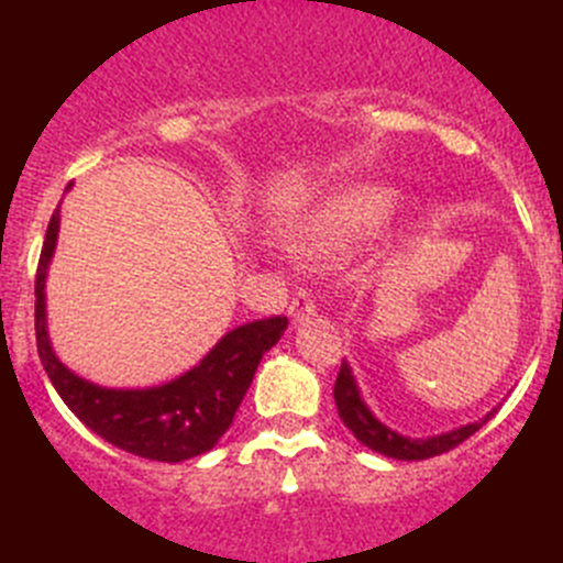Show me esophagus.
Listing matches in <instances>:
<instances>
[{"label": "esophagus", "instance_id": "34e87169", "mask_svg": "<svg viewBox=\"0 0 563 563\" xmlns=\"http://www.w3.org/2000/svg\"><path fill=\"white\" fill-rule=\"evenodd\" d=\"M316 313V299L310 297L308 291H299L297 299H294L291 305H288V316H291L294 323L299 321H308L310 316Z\"/></svg>", "mask_w": 563, "mask_h": 563}]
</instances>
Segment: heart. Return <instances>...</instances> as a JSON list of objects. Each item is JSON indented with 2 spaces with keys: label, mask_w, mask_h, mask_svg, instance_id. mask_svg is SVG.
<instances>
[{
  "label": "heart",
  "mask_w": 563,
  "mask_h": 563,
  "mask_svg": "<svg viewBox=\"0 0 563 563\" xmlns=\"http://www.w3.org/2000/svg\"><path fill=\"white\" fill-rule=\"evenodd\" d=\"M397 196L382 185H349L329 192L294 234V247L310 258H332L373 240L395 218Z\"/></svg>",
  "instance_id": "1"
}]
</instances>
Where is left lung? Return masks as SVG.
I'll use <instances>...</instances> for the list:
<instances>
[{
    "label": "left lung",
    "instance_id": "left-lung-1",
    "mask_svg": "<svg viewBox=\"0 0 563 563\" xmlns=\"http://www.w3.org/2000/svg\"><path fill=\"white\" fill-rule=\"evenodd\" d=\"M334 406H338V413L340 419H343L345 428L356 435V441H362L367 450L378 452V455H387L395 460H428L435 455H444V452L463 444L465 439H471V435H474L482 424H487V419L496 413L490 411L487 417H482L479 422L463 424V428L450 430V433L430 435V439H408V435L395 433V430H389L387 424H382L373 417L371 408L362 400L360 387H356L354 382V373H351V367L345 365V362L340 365L338 382H334Z\"/></svg>",
    "mask_w": 563,
    "mask_h": 563
}]
</instances>
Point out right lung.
Listing matches in <instances>:
<instances>
[{"mask_svg":"<svg viewBox=\"0 0 563 563\" xmlns=\"http://www.w3.org/2000/svg\"><path fill=\"white\" fill-rule=\"evenodd\" d=\"M59 234V207L51 214L35 275L37 354L65 406L108 444L146 460L179 463L203 455L231 428L242 397L253 384L261 356L286 332L288 318H261L242 323L192 371L163 387L106 389L84 382L56 360L45 329V275Z\"/></svg>","mask_w":563,"mask_h":563,"instance_id":"right-lung-1","label":"right lung"}]
</instances>
